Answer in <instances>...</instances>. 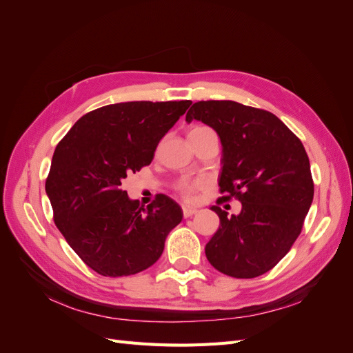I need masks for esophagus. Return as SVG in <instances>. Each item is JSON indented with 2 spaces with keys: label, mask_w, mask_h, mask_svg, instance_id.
<instances>
[{
  "label": "esophagus",
  "mask_w": 353,
  "mask_h": 353,
  "mask_svg": "<svg viewBox=\"0 0 353 353\" xmlns=\"http://www.w3.org/2000/svg\"><path fill=\"white\" fill-rule=\"evenodd\" d=\"M183 213H184V218H190L193 216L197 213L196 208H191V206H183Z\"/></svg>",
  "instance_id": "34e87169"
}]
</instances>
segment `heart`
I'll list each match as a JSON object with an SVG mask.
<instances>
[{"label":"heart","instance_id":"1","mask_svg":"<svg viewBox=\"0 0 353 353\" xmlns=\"http://www.w3.org/2000/svg\"><path fill=\"white\" fill-rule=\"evenodd\" d=\"M206 130H209V128H206V126H194L193 130H191L190 132H197V131H206ZM199 187V183H188V181H183V183H179L178 184V191L181 194H183L185 199H191L193 197V193H194V190Z\"/></svg>","mask_w":353,"mask_h":353}]
</instances>
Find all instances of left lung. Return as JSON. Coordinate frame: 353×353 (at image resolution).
Masks as SVG:
<instances>
[{
	"label": "left lung",
	"instance_id": "obj_1",
	"mask_svg": "<svg viewBox=\"0 0 353 353\" xmlns=\"http://www.w3.org/2000/svg\"><path fill=\"white\" fill-rule=\"evenodd\" d=\"M213 128L222 144V199L241 201L239 215L219 206V228L206 244L213 268L234 279L272 270L302 231L314 181L302 141L275 114L230 100L197 101L185 121Z\"/></svg>",
	"mask_w": 353,
	"mask_h": 353
}]
</instances>
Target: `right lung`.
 <instances>
[{"mask_svg": "<svg viewBox=\"0 0 353 353\" xmlns=\"http://www.w3.org/2000/svg\"><path fill=\"white\" fill-rule=\"evenodd\" d=\"M191 101H128L103 105L72 126L52 154L46 191L54 222L70 248L104 276H126L163 253L183 209L157 194L147 208L122 181L152 163L156 147Z\"/></svg>", "mask_w": 353, "mask_h": 353, "instance_id": "obj_1", "label": "right lung"}]
</instances>
